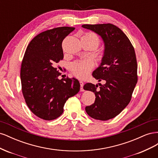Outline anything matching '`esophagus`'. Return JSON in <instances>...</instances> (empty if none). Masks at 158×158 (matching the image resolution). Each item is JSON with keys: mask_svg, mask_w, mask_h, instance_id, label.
Listing matches in <instances>:
<instances>
[{"mask_svg": "<svg viewBox=\"0 0 158 158\" xmlns=\"http://www.w3.org/2000/svg\"><path fill=\"white\" fill-rule=\"evenodd\" d=\"M80 91L81 92H84V88H83V86H84V82H82V81H81V80H80Z\"/></svg>", "mask_w": 158, "mask_h": 158, "instance_id": "1", "label": "esophagus"}]
</instances>
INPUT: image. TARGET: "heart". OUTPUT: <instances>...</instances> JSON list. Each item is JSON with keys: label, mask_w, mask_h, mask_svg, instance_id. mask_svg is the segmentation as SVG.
<instances>
[{"label": "heart", "mask_w": 158, "mask_h": 158, "mask_svg": "<svg viewBox=\"0 0 158 158\" xmlns=\"http://www.w3.org/2000/svg\"><path fill=\"white\" fill-rule=\"evenodd\" d=\"M92 39L99 45L98 37L93 33H86L84 35ZM94 67L93 61L89 59H85L82 60L77 61L72 66V72L73 74L79 78H84L86 76Z\"/></svg>", "instance_id": "obj_1"}]
</instances>
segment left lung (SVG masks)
<instances>
[{
	"label": "left lung",
	"mask_w": 158,
	"mask_h": 158,
	"mask_svg": "<svg viewBox=\"0 0 158 158\" xmlns=\"http://www.w3.org/2000/svg\"><path fill=\"white\" fill-rule=\"evenodd\" d=\"M85 29L95 32L104 42L102 63L92 76L104 84L87 83L85 90L95 95V102L85 107L89 117L100 121L115 117L131 102L138 81L137 61L135 49L123 31L111 23L84 24Z\"/></svg>",
	"instance_id": "left-lung-1"
}]
</instances>
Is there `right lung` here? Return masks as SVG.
Segmentation results:
<instances>
[{"mask_svg": "<svg viewBox=\"0 0 158 158\" xmlns=\"http://www.w3.org/2000/svg\"><path fill=\"white\" fill-rule=\"evenodd\" d=\"M72 27H59L36 35L27 45L22 62V94L31 111L46 121L54 120L63 113L66 100L80 91L77 79H59L55 66L63 59L62 43Z\"/></svg>", "mask_w": 158, "mask_h": 158, "instance_id": "obj_1", "label": "right lung"}]
</instances>
